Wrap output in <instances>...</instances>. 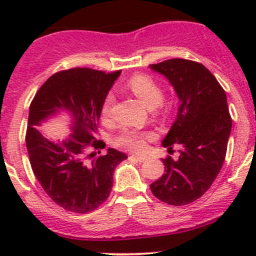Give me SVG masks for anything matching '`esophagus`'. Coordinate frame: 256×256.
<instances>
[{"label":"esophagus","mask_w":256,"mask_h":256,"mask_svg":"<svg viewBox=\"0 0 256 256\" xmlns=\"http://www.w3.org/2000/svg\"><path fill=\"white\" fill-rule=\"evenodd\" d=\"M131 158H135L136 161H138V162H144V161H147L150 157L144 156V154H132V156H131Z\"/></svg>","instance_id":"esophagus-1"}]
</instances>
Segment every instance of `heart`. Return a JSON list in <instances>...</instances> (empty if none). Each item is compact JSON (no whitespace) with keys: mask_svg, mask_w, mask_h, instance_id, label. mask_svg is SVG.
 I'll use <instances>...</instances> for the list:
<instances>
[{"mask_svg":"<svg viewBox=\"0 0 256 256\" xmlns=\"http://www.w3.org/2000/svg\"><path fill=\"white\" fill-rule=\"evenodd\" d=\"M126 86L148 109H154L156 106H158L164 99V92H162L161 86L151 76H135L126 82ZM114 100H115V98L112 92L105 98L102 108V115L104 118H109ZM150 134L144 132V131L124 130L115 138V144L118 146L132 150V151H141L144 148V140Z\"/></svg>","mask_w":256,"mask_h":256,"instance_id":"1","label":"heart"}]
</instances>
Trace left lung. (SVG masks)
Returning <instances> with one entry per match:
<instances>
[{
	"instance_id": "obj_1",
	"label": "left lung",
	"mask_w": 256,
	"mask_h": 256,
	"mask_svg": "<svg viewBox=\"0 0 256 256\" xmlns=\"http://www.w3.org/2000/svg\"><path fill=\"white\" fill-rule=\"evenodd\" d=\"M150 68L168 80L180 102L162 146L180 147L177 160L164 158V176L150 187L154 197L178 207L202 197L220 172L232 118L226 92L203 64L176 58Z\"/></svg>"
}]
</instances>
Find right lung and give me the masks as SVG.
I'll list each match as a JSON object with an SVG mask.
<instances>
[{
	"instance_id": "right-lung-1",
	"label": "right lung",
	"mask_w": 256,
	"mask_h": 256,
	"mask_svg": "<svg viewBox=\"0 0 256 256\" xmlns=\"http://www.w3.org/2000/svg\"><path fill=\"white\" fill-rule=\"evenodd\" d=\"M120 73L89 68L59 72L40 86L30 106L26 144L30 166L44 192L66 210L89 213L102 206L112 192L116 166L128 158L115 148H108L104 156L85 152L89 146L105 147L94 136L102 102ZM62 113L71 134L63 140L46 138L38 126Z\"/></svg>"
}]
</instances>
